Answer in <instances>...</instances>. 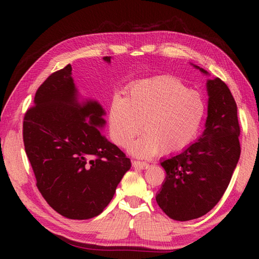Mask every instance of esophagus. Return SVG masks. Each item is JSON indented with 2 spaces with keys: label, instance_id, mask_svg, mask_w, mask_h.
I'll return each instance as SVG.
<instances>
[{
  "label": "esophagus",
  "instance_id": "esophagus-1",
  "mask_svg": "<svg viewBox=\"0 0 259 259\" xmlns=\"http://www.w3.org/2000/svg\"><path fill=\"white\" fill-rule=\"evenodd\" d=\"M133 166L137 169H147L149 167V163L145 162V161H138V160H135L133 161Z\"/></svg>",
  "mask_w": 259,
  "mask_h": 259
}]
</instances>
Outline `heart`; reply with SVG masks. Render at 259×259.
Listing matches in <instances>:
<instances>
[{
	"mask_svg": "<svg viewBox=\"0 0 259 259\" xmlns=\"http://www.w3.org/2000/svg\"><path fill=\"white\" fill-rule=\"evenodd\" d=\"M205 113L199 93L172 76H158L136 82L125 98H112L109 134L115 145L126 147L144 128L145 134L130 146L131 153L149 157L161 150L164 155H177L196 139Z\"/></svg>",
	"mask_w": 259,
	"mask_h": 259,
	"instance_id": "b5f03b06",
	"label": "heart"
}]
</instances>
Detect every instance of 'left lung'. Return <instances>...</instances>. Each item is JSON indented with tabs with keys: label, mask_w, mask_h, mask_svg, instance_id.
Returning a JSON list of instances; mask_svg holds the SVG:
<instances>
[{
	"label": "left lung",
	"mask_w": 259,
	"mask_h": 259,
	"mask_svg": "<svg viewBox=\"0 0 259 259\" xmlns=\"http://www.w3.org/2000/svg\"><path fill=\"white\" fill-rule=\"evenodd\" d=\"M207 91L208 117L202 135L160 163L167 176L156 200L175 221H191L210 211L226 191L240 157V128L232 92L219 78L207 81Z\"/></svg>",
	"instance_id": "left-lung-1"
}]
</instances>
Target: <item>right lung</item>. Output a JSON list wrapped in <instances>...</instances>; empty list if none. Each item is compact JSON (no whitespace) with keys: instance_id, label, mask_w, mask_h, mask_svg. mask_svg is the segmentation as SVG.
<instances>
[{"instance_id":"right-lung-1","label":"right lung","mask_w":259,"mask_h":259,"mask_svg":"<svg viewBox=\"0 0 259 259\" xmlns=\"http://www.w3.org/2000/svg\"><path fill=\"white\" fill-rule=\"evenodd\" d=\"M71 71L68 64L38 87L23 142L43 198L63 217L82 221L103 211L131 161L97 128L106 124L100 104L78 103Z\"/></svg>"}]
</instances>
